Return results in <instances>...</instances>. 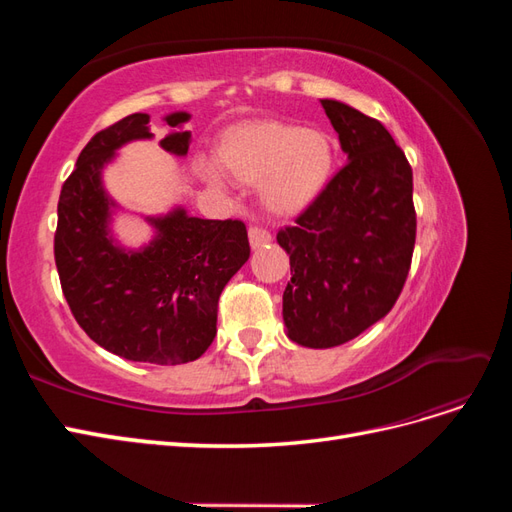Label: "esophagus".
<instances>
[{
  "mask_svg": "<svg viewBox=\"0 0 512 512\" xmlns=\"http://www.w3.org/2000/svg\"><path fill=\"white\" fill-rule=\"evenodd\" d=\"M271 239L273 237H271V232L267 228H260V226H252L250 228V243H252L254 250H256V247L267 245Z\"/></svg>",
  "mask_w": 512,
  "mask_h": 512,
  "instance_id": "esophagus-1",
  "label": "esophagus"
}]
</instances>
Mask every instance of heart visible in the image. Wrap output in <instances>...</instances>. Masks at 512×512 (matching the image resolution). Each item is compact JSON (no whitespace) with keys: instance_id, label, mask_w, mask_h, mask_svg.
Returning a JSON list of instances; mask_svg holds the SVG:
<instances>
[{"instance_id":"heart-1","label":"heart","mask_w":512,"mask_h":512,"mask_svg":"<svg viewBox=\"0 0 512 512\" xmlns=\"http://www.w3.org/2000/svg\"><path fill=\"white\" fill-rule=\"evenodd\" d=\"M224 164L243 181H262V200L275 213H297L322 192L333 166L327 134L286 123H258L230 138L222 151ZM213 185H224L222 168L203 162Z\"/></svg>"}]
</instances>
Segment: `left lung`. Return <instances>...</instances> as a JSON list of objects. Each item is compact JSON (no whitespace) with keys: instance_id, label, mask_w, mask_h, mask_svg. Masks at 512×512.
<instances>
[{"instance_id":"obj_1","label":"left lung","mask_w":512,"mask_h":512,"mask_svg":"<svg viewBox=\"0 0 512 512\" xmlns=\"http://www.w3.org/2000/svg\"><path fill=\"white\" fill-rule=\"evenodd\" d=\"M348 162L277 243L290 256L284 290L288 337L333 348L391 312L408 280L416 241L412 166L378 119L320 100Z\"/></svg>"}]
</instances>
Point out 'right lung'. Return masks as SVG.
I'll list each match as a JSON object with an SVG mask.
<instances>
[{
	"label": "right lung",
	"mask_w": 512,
	"mask_h": 512,
	"mask_svg": "<svg viewBox=\"0 0 512 512\" xmlns=\"http://www.w3.org/2000/svg\"><path fill=\"white\" fill-rule=\"evenodd\" d=\"M188 113L166 117L170 128ZM151 138L149 115L134 113L91 136L57 203L55 265L79 327L98 346L138 363L196 361L218 333L224 286L250 258L241 220H200L183 209L151 220L158 239L143 252H121L108 239L100 168L117 147ZM162 147L185 156L190 132L168 134Z\"/></svg>",
	"instance_id": "right-lung-1"
}]
</instances>
